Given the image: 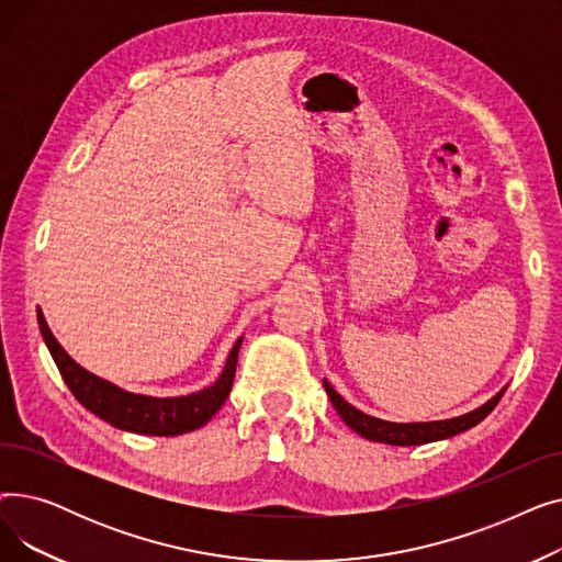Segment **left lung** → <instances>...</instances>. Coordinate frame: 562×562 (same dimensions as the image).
<instances>
[{
  "label": "left lung",
  "instance_id": "1",
  "mask_svg": "<svg viewBox=\"0 0 562 562\" xmlns=\"http://www.w3.org/2000/svg\"><path fill=\"white\" fill-rule=\"evenodd\" d=\"M323 387H326V394L330 398V403L335 405L337 415L346 422L348 428L356 430L358 435H362L364 439L371 441H380V445H392V447H419V445H428V441H439V439H449L458 432H464L469 428H474L476 424H481L490 412L496 407V403L504 396L506 387L496 392V396H492L487 403H483L481 407L467 412V415L453 417V419H441V422H417V424H394V422H385L378 419L371 415H364L362 409H358L356 405H350L348 401H344L328 380H323Z\"/></svg>",
  "mask_w": 562,
  "mask_h": 562
}]
</instances>
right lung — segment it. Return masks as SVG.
I'll list each match as a JSON object with an SVG mask.
<instances>
[{"mask_svg":"<svg viewBox=\"0 0 562 562\" xmlns=\"http://www.w3.org/2000/svg\"><path fill=\"white\" fill-rule=\"evenodd\" d=\"M38 328L47 344L54 364L58 367V373H61L68 390L86 409H91L93 415H98L113 428L138 432V435H155V437H172V435L191 432L195 428H202L216 415L221 405L225 403V398L229 396L236 360H239V348L244 341V337L234 341L229 356L225 360V367L214 385L187 396L157 398V396L125 392L117 385H113V382L79 367L64 350V346L56 341L41 310H38Z\"/></svg>","mask_w":562,"mask_h":562,"instance_id":"right-lung-1","label":"right lung"}]
</instances>
